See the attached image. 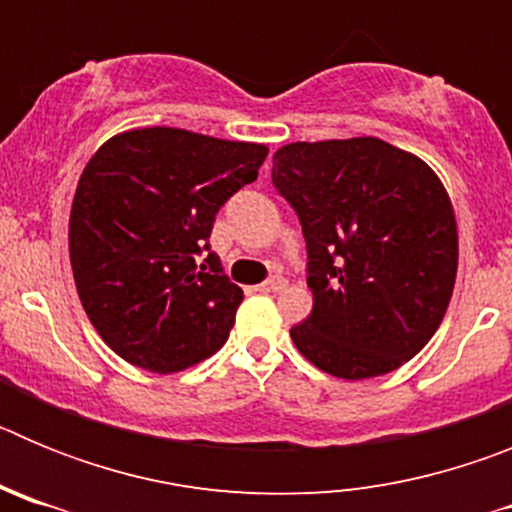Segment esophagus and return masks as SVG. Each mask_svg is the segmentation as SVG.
<instances>
[{"label": "esophagus", "instance_id": "1", "mask_svg": "<svg viewBox=\"0 0 512 512\" xmlns=\"http://www.w3.org/2000/svg\"><path fill=\"white\" fill-rule=\"evenodd\" d=\"M282 289H287V279L279 277V274H274L264 284H259V292H282Z\"/></svg>", "mask_w": 512, "mask_h": 512}]
</instances>
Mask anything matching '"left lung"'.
<instances>
[{
	"label": "left lung",
	"mask_w": 512,
	"mask_h": 512,
	"mask_svg": "<svg viewBox=\"0 0 512 512\" xmlns=\"http://www.w3.org/2000/svg\"><path fill=\"white\" fill-rule=\"evenodd\" d=\"M271 184L297 212L310 318L289 330L341 379L395 372L441 325L459 238L449 194L420 158L379 138L289 143Z\"/></svg>",
	"instance_id": "obj_1"
}]
</instances>
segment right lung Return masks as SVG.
Instances as JSON below:
<instances>
[{
    "label": "right lung",
    "instance_id": "1",
    "mask_svg": "<svg viewBox=\"0 0 512 512\" xmlns=\"http://www.w3.org/2000/svg\"><path fill=\"white\" fill-rule=\"evenodd\" d=\"M266 153L176 128L120 133L94 153L71 205V269L117 356L174 374L223 348L243 289L225 277L210 233Z\"/></svg>",
    "mask_w": 512,
    "mask_h": 512
}]
</instances>
